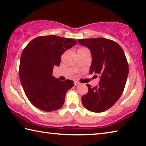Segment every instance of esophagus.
I'll list each match as a JSON object with an SVG mask.
<instances>
[{
  "mask_svg": "<svg viewBox=\"0 0 146 146\" xmlns=\"http://www.w3.org/2000/svg\"><path fill=\"white\" fill-rule=\"evenodd\" d=\"M80 85V82H77V81H75V86H78Z\"/></svg>",
  "mask_w": 146,
  "mask_h": 146,
  "instance_id": "obj_1",
  "label": "esophagus"
}]
</instances>
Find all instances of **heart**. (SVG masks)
Here are the masks:
<instances>
[{
  "label": "heart",
  "mask_w": 146,
  "mask_h": 146,
  "mask_svg": "<svg viewBox=\"0 0 146 146\" xmlns=\"http://www.w3.org/2000/svg\"><path fill=\"white\" fill-rule=\"evenodd\" d=\"M84 48H79L78 49H84Z\"/></svg>",
  "instance_id": "1"
}]
</instances>
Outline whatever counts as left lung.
I'll list each match as a JSON object with an SVG mask.
<instances>
[{
	"label": "left lung",
	"instance_id": "obj_1",
	"mask_svg": "<svg viewBox=\"0 0 146 146\" xmlns=\"http://www.w3.org/2000/svg\"><path fill=\"white\" fill-rule=\"evenodd\" d=\"M92 54L90 74L100 76L98 85L87 84L88 92L82 97L84 107L92 112L101 113L111 108L124 90L129 66L122 48L115 41L104 38L78 39Z\"/></svg>",
	"mask_w": 146,
	"mask_h": 146
}]
</instances>
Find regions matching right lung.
<instances>
[{"label":"right lung","mask_w":146,"mask_h":146,"mask_svg":"<svg viewBox=\"0 0 146 146\" xmlns=\"http://www.w3.org/2000/svg\"><path fill=\"white\" fill-rule=\"evenodd\" d=\"M76 44L73 38L39 36L24 49L19 78L26 97L35 107L49 112L63 106L66 93L74 86V82L56 78L52 75L53 70L54 66L60 65L63 53Z\"/></svg>","instance_id":"obj_1"}]
</instances>
